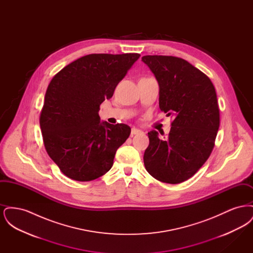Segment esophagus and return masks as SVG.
<instances>
[{
  "instance_id": "esophagus-1",
  "label": "esophagus",
  "mask_w": 253,
  "mask_h": 253,
  "mask_svg": "<svg viewBox=\"0 0 253 253\" xmlns=\"http://www.w3.org/2000/svg\"><path fill=\"white\" fill-rule=\"evenodd\" d=\"M139 133H143V131L139 130V129H136V128H132V131H131V134L134 135V134H139Z\"/></svg>"
}]
</instances>
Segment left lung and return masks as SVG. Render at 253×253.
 Segmentation results:
<instances>
[{
	"label": "left lung",
	"mask_w": 253,
	"mask_h": 253,
	"mask_svg": "<svg viewBox=\"0 0 253 253\" xmlns=\"http://www.w3.org/2000/svg\"><path fill=\"white\" fill-rule=\"evenodd\" d=\"M142 61L159 84V108L173 117L170 132L160 139L148 132L147 171L157 180L178 184L203 166L214 147L220 124L215 88L187 60L172 56H144Z\"/></svg>",
	"instance_id": "left-lung-1"
}]
</instances>
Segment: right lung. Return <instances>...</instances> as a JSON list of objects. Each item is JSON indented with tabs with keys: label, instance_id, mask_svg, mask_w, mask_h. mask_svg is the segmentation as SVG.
Wrapping results in <instances>:
<instances>
[{
	"label": "right lung",
	"instance_id": "add662e5",
	"mask_svg": "<svg viewBox=\"0 0 253 253\" xmlns=\"http://www.w3.org/2000/svg\"><path fill=\"white\" fill-rule=\"evenodd\" d=\"M139 57L90 54L65 66L50 82L40 126L49 157L67 177L94 180L112 168L131 128L100 121L99 106L113 96Z\"/></svg>",
	"mask_w": 253,
	"mask_h": 253
}]
</instances>
